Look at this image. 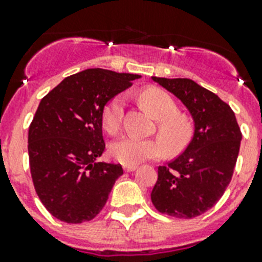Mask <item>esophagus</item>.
<instances>
[{"mask_svg":"<svg viewBox=\"0 0 262 262\" xmlns=\"http://www.w3.org/2000/svg\"><path fill=\"white\" fill-rule=\"evenodd\" d=\"M137 168V165H124V171L125 172H133Z\"/></svg>","mask_w":262,"mask_h":262,"instance_id":"esophagus-1","label":"esophagus"}]
</instances>
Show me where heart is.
<instances>
[{
    "label": "heart",
    "instance_id": "1",
    "mask_svg": "<svg viewBox=\"0 0 262 262\" xmlns=\"http://www.w3.org/2000/svg\"><path fill=\"white\" fill-rule=\"evenodd\" d=\"M140 102L157 121V133L171 155L182 152L192 137V122L180 114L176 102L169 94L159 89H146L140 94ZM124 98H112L102 113V125L110 135L120 130L124 114ZM164 143V144H165ZM156 138L124 137L113 142L110 155L125 165H136L145 160H156L165 155V147Z\"/></svg>",
    "mask_w": 262,
    "mask_h": 262
}]
</instances>
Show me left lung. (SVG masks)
I'll return each mask as SVG.
<instances>
[{
	"label": "left lung",
	"mask_w": 262,
	"mask_h": 262,
	"mask_svg": "<svg viewBox=\"0 0 262 262\" xmlns=\"http://www.w3.org/2000/svg\"><path fill=\"white\" fill-rule=\"evenodd\" d=\"M153 82L175 95L192 117L193 135L184 152L159 167L150 199L157 211L195 218L215 205L233 176L241 130L234 112L220 97L187 78Z\"/></svg>",
	"instance_id": "1"
}]
</instances>
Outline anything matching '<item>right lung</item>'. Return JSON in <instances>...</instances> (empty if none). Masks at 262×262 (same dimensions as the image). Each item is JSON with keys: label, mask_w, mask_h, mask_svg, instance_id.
Returning <instances> with one entry per match:
<instances>
[{"label": "right lung", "mask_w": 262, "mask_h": 262, "mask_svg": "<svg viewBox=\"0 0 262 262\" xmlns=\"http://www.w3.org/2000/svg\"><path fill=\"white\" fill-rule=\"evenodd\" d=\"M138 78L89 69L67 76L40 102L28 133L32 180L44 207L61 222L93 220L124 173L120 164L98 160L105 150L102 113Z\"/></svg>", "instance_id": "obj_1"}]
</instances>
